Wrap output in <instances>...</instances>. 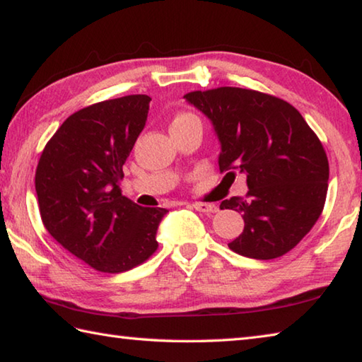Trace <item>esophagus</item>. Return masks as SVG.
Here are the masks:
<instances>
[{"label":"esophagus","mask_w":362,"mask_h":362,"mask_svg":"<svg viewBox=\"0 0 362 362\" xmlns=\"http://www.w3.org/2000/svg\"><path fill=\"white\" fill-rule=\"evenodd\" d=\"M192 206L195 211H200V213H213L218 210V206L211 204H194Z\"/></svg>","instance_id":"1"}]
</instances>
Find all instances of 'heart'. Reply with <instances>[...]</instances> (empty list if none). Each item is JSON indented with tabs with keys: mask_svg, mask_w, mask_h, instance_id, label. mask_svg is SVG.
Returning <instances> with one entry per match:
<instances>
[{
	"mask_svg": "<svg viewBox=\"0 0 362 362\" xmlns=\"http://www.w3.org/2000/svg\"><path fill=\"white\" fill-rule=\"evenodd\" d=\"M187 117H192V116H189V114H180V116H177L173 122H176V120H182V119H187Z\"/></svg>",
	"mask_w": 362,
	"mask_h": 362,
	"instance_id": "obj_1",
	"label": "heart"
}]
</instances>
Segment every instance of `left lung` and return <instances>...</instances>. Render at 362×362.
<instances>
[{
	"label": "left lung",
	"instance_id": "8db88e82",
	"mask_svg": "<svg viewBox=\"0 0 362 362\" xmlns=\"http://www.w3.org/2000/svg\"><path fill=\"white\" fill-rule=\"evenodd\" d=\"M185 98L213 125L219 170L246 175V197L221 202L245 221L229 248L261 261L293 250L325 206L329 163L318 136L294 106L267 93L218 87Z\"/></svg>",
	"mask_w": 362,
	"mask_h": 362
}]
</instances>
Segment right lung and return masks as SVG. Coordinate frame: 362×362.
Wrapping results in <instances>:
<instances>
[{
    "mask_svg": "<svg viewBox=\"0 0 362 362\" xmlns=\"http://www.w3.org/2000/svg\"><path fill=\"white\" fill-rule=\"evenodd\" d=\"M149 101L148 95H129L71 114L37 163L44 227L95 270H130L157 250V229L168 210L139 206L120 191L122 167L144 129Z\"/></svg>",
    "mask_w": 362,
    "mask_h": 362,
    "instance_id": "right-lung-1",
    "label": "right lung"
}]
</instances>
